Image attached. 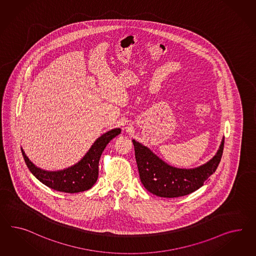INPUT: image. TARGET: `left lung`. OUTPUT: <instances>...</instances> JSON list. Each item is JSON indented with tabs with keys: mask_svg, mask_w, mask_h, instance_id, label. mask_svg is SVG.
I'll list each match as a JSON object with an SVG mask.
<instances>
[{
	"mask_svg": "<svg viewBox=\"0 0 256 256\" xmlns=\"http://www.w3.org/2000/svg\"><path fill=\"white\" fill-rule=\"evenodd\" d=\"M138 166L140 179L150 193L161 198H179L200 188L214 174L221 161L224 138L214 156L206 164L194 168H177L135 140H132Z\"/></svg>",
	"mask_w": 256,
	"mask_h": 256,
	"instance_id": "left-lung-1",
	"label": "left lung"
}]
</instances>
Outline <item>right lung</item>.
<instances>
[{
    "label": "right lung",
    "instance_id": "right-lung-1",
    "mask_svg": "<svg viewBox=\"0 0 256 256\" xmlns=\"http://www.w3.org/2000/svg\"><path fill=\"white\" fill-rule=\"evenodd\" d=\"M120 128L104 133L96 140L88 152L74 166L58 172H46L34 166L21 149L25 163L30 172L44 186L64 193H78L90 189L97 182L98 161L104 148L110 140L120 134Z\"/></svg>",
    "mask_w": 256,
    "mask_h": 256
}]
</instances>
